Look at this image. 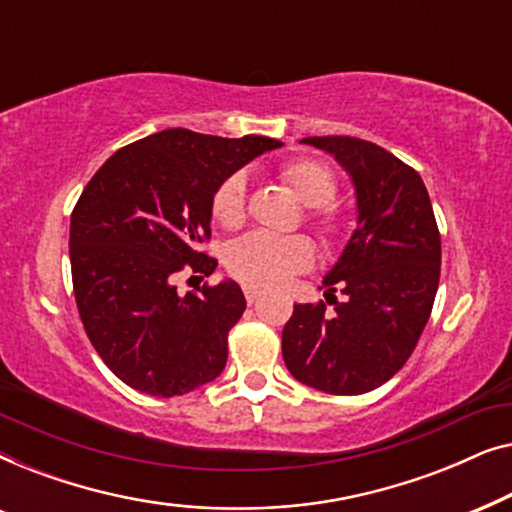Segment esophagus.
I'll use <instances>...</instances> for the list:
<instances>
[{
	"instance_id": "34e87169",
	"label": "esophagus",
	"mask_w": 512,
	"mask_h": 512,
	"mask_svg": "<svg viewBox=\"0 0 512 512\" xmlns=\"http://www.w3.org/2000/svg\"><path fill=\"white\" fill-rule=\"evenodd\" d=\"M242 291H244V298H247V303L249 305H254L258 298H261V291L256 289V286H251V284H244L242 286Z\"/></svg>"
}]
</instances>
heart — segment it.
<instances>
[{
  "mask_svg": "<svg viewBox=\"0 0 512 512\" xmlns=\"http://www.w3.org/2000/svg\"><path fill=\"white\" fill-rule=\"evenodd\" d=\"M279 177L307 207L305 219L326 247L340 242L347 230V216L335 205L338 177L331 167L314 158H298L279 167ZM212 216L223 228H240L247 219V179L242 172L228 174L212 195ZM314 261V247L303 235L249 233L230 244L226 268L233 277L251 286H279L305 272Z\"/></svg>",
  "mask_w": 512,
  "mask_h": 512,
  "instance_id": "heart-1",
  "label": "heart"
}]
</instances>
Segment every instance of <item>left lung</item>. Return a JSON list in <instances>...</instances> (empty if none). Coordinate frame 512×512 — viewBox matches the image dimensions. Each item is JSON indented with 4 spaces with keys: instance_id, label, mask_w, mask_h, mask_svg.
<instances>
[{
    "instance_id": "8db88e82",
    "label": "left lung",
    "mask_w": 512,
    "mask_h": 512,
    "mask_svg": "<svg viewBox=\"0 0 512 512\" xmlns=\"http://www.w3.org/2000/svg\"><path fill=\"white\" fill-rule=\"evenodd\" d=\"M333 153L356 186L359 226L324 279V300L293 307L282 354L298 382L333 396L380 387L405 366L431 317L440 233L419 174L359 137H305ZM341 289L346 296L334 298Z\"/></svg>"
}]
</instances>
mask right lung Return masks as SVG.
I'll return each instance as SVG.
<instances>
[{
    "instance_id": "add662e5",
    "label": "right lung",
    "mask_w": 512,
    "mask_h": 512,
    "mask_svg": "<svg viewBox=\"0 0 512 512\" xmlns=\"http://www.w3.org/2000/svg\"><path fill=\"white\" fill-rule=\"evenodd\" d=\"M277 146L172 128L118 149L83 188L69 223L76 307L95 352L128 387L170 398L221 375L228 331L247 307L242 289L228 279L181 296L174 282L216 270L200 249L212 237L216 186Z\"/></svg>"
}]
</instances>
